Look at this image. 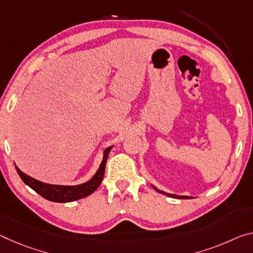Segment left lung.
Masks as SVG:
<instances>
[{
  "label": "left lung",
  "mask_w": 253,
  "mask_h": 253,
  "mask_svg": "<svg viewBox=\"0 0 253 253\" xmlns=\"http://www.w3.org/2000/svg\"><path fill=\"white\" fill-rule=\"evenodd\" d=\"M152 187L154 188V190H156L158 192H160V194L168 196V197H171V198H177V199H188V198H190L189 196H179V195H173V194H168V192H164V191H162V190L158 189V188L154 187L153 184H152Z\"/></svg>",
  "instance_id": "left-lung-1"
}]
</instances>
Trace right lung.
Instances as JSON below:
<instances>
[{"label":"right lung","mask_w":253,"mask_h":253,"mask_svg":"<svg viewBox=\"0 0 253 253\" xmlns=\"http://www.w3.org/2000/svg\"><path fill=\"white\" fill-rule=\"evenodd\" d=\"M112 146L107 147L103 151V158L102 161L100 163L99 169L95 172L93 177H92L89 181L76 184V186H62V184H49L39 181L37 179H34L33 177L26 174L25 172H22L19 168L15 166V170H17L20 178L22 179V181L25 182L27 186H29L31 189H34L37 194H39L42 197H43L47 200L54 203H71L75 202V200L81 199L84 197L93 194L97 190V188L101 183L103 175H105L106 170V163L108 155H109Z\"/></svg>","instance_id":"obj_1"}]
</instances>
